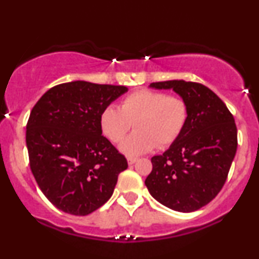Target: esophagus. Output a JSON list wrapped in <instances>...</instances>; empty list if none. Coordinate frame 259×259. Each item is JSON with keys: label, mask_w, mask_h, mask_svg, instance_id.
Here are the masks:
<instances>
[{"label": "esophagus", "mask_w": 259, "mask_h": 259, "mask_svg": "<svg viewBox=\"0 0 259 259\" xmlns=\"http://www.w3.org/2000/svg\"><path fill=\"white\" fill-rule=\"evenodd\" d=\"M136 161H138V158H135V157H127V164H129V165L135 164Z\"/></svg>", "instance_id": "1"}]
</instances>
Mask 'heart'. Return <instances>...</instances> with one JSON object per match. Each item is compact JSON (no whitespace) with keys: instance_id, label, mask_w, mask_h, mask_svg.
<instances>
[{"instance_id":"heart-1","label":"heart","mask_w":259,"mask_h":259,"mask_svg":"<svg viewBox=\"0 0 259 259\" xmlns=\"http://www.w3.org/2000/svg\"><path fill=\"white\" fill-rule=\"evenodd\" d=\"M189 117V105L179 95L143 89L127 95L120 110L107 106L100 114L101 132L112 142H119L134 124L135 132L120 143L126 155H140L155 146L166 147L180 138Z\"/></svg>"}]
</instances>
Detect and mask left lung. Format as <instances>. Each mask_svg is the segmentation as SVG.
Returning <instances> with one entry per match:
<instances>
[{"label":"left lung","instance_id":"left-lung-1","mask_svg":"<svg viewBox=\"0 0 259 259\" xmlns=\"http://www.w3.org/2000/svg\"><path fill=\"white\" fill-rule=\"evenodd\" d=\"M151 88L172 89L189 105L185 130L167 151L152 158L145 181L155 200L193 212L207 205L226 183L238 147L235 120L224 102L200 83L165 80Z\"/></svg>","mask_w":259,"mask_h":259}]
</instances>
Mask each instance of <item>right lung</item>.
I'll use <instances>...</instances> for the list:
<instances>
[{
    "label": "right lung",
    "mask_w": 259,
    "mask_h": 259,
    "mask_svg": "<svg viewBox=\"0 0 259 259\" xmlns=\"http://www.w3.org/2000/svg\"><path fill=\"white\" fill-rule=\"evenodd\" d=\"M124 85L85 80L62 83L43 94L26 124L30 167L59 210L85 216L112 197L127 161L102 135L100 114Z\"/></svg>",
    "instance_id": "add662e5"
}]
</instances>
